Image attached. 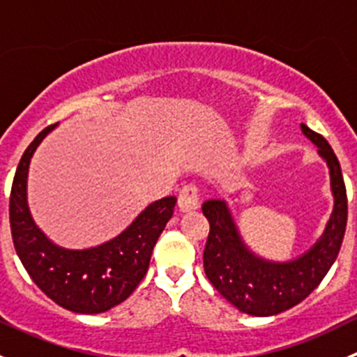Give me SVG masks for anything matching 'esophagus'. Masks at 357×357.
<instances>
[{
	"label": "esophagus",
	"mask_w": 357,
	"mask_h": 357,
	"mask_svg": "<svg viewBox=\"0 0 357 357\" xmlns=\"http://www.w3.org/2000/svg\"><path fill=\"white\" fill-rule=\"evenodd\" d=\"M178 205L183 212L195 211L199 207V188L193 183L183 186L178 195Z\"/></svg>",
	"instance_id": "esophagus-1"
}]
</instances>
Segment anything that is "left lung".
Returning <instances> with one entry per match:
<instances>
[{"mask_svg":"<svg viewBox=\"0 0 357 357\" xmlns=\"http://www.w3.org/2000/svg\"><path fill=\"white\" fill-rule=\"evenodd\" d=\"M301 128L326 160L335 199L325 233L304 255L289 262L266 261L243 243L225 200L202 205L211 225L204 248L205 275L229 304L250 316L280 314L304 301L330 271L345 235L347 193L338 158L321 135L305 124Z\"/></svg>","mask_w":357,"mask_h":357,"instance_id":"8db88e82","label":"left lung"}]
</instances>
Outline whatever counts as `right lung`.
I'll use <instances>...</instances> for the list:
<instances>
[{
    "label": "right lung",
    "instance_id": "right-lung-1",
    "mask_svg": "<svg viewBox=\"0 0 357 357\" xmlns=\"http://www.w3.org/2000/svg\"><path fill=\"white\" fill-rule=\"evenodd\" d=\"M56 124L43 129L27 146L10 193V228L17 255L32 282L63 309L98 314L124 302L146 275L152 250L172 218L176 197L150 204L110 242L84 250H68L50 242L27 207L29 164L39 143Z\"/></svg>",
    "mask_w": 357,
    "mask_h": 357
}]
</instances>
